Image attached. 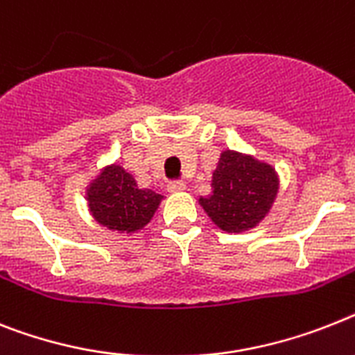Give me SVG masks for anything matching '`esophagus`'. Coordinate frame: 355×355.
<instances>
[{"label": "esophagus", "instance_id": "obj_1", "mask_svg": "<svg viewBox=\"0 0 355 355\" xmlns=\"http://www.w3.org/2000/svg\"><path fill=\"white\" fill-rule=\"evenodd\" d=\"M186 189V182L184 180H173V182L168 184V191L169 193H180Z\"/></svg>", "mask_w": 355, "mask_h": 355}]
</instances>
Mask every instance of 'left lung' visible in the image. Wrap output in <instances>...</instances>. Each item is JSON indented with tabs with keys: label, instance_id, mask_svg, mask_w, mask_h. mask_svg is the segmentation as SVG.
<instances>
[{
	"label": "left lung",
	"instance_id": "left-lung-1",
	"mask_svg": "<svg viewBox=\"0 0 355 355\" xmlns=\"http://www.w3.org/2000/svg\"><path fill=\"white\" fill-rule=\"evenodd\" d=\"M213 193L198 202L209 218L227 233L256 227L267 216L278 195V175L272 166L251 155L222 151L211 180Z\"/></svg>",
	"mask_w": 355,
	"mask_h": 355
}]
</instances>
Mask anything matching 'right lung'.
Returning <instances> with one entry per match:
<instances>
[{"label": "right lung", "instance_id": "add662e5", "mask_svg": "<svg viewBox=\"0 0 355 355\" xmlns=\"http://www.w3.org/2000/svg\"><path fill=\"white\" fill-rule=\"evenodd\" d=\"M86 198L94 218L101 225L117 233H135L153 218L162 195L141 189L126 169L112 164L92 180Z\"/></svg>", "mask_w": 355, "mask_h": 355}]
</instances>
